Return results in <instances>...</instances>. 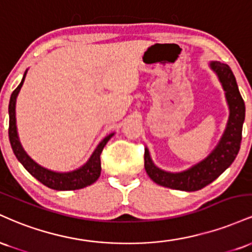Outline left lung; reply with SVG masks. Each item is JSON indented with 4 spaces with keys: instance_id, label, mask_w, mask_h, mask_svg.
I'll list each match as a JSON object with an SVG mask.
<instances>
[{
    "instance_id": "8db88e82",
    "label": "left lung",
    "mask_w": 252,
    "mask_h": 252,
    "mask_svg": "<svg viewBox=\"0 0 252 252\" xmlns=\"http://www.w3.org/2000/svg\"><path fill=\"white\" fill-rule=\"evenodd\" d=\"M210 68L218 77L228 106V120L220 140L204 160L181 172H167L153 162L148 148H144V168L155 184L172 189H201L231 166L235 161L242 142L243 123L245 120V104L239 94L236 78L230 66L220 62H210Z\"/></svg>"
}]
</instances>
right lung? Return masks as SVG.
Instances as JSON below:
<instances>
[{
	"label": "right lung",
	"instance_id": "obj_1",
	"mask_svg": "<svg viewBox=\"0 0 252 252\" xmlns=\"http://www.w3.org/2000/svg\"><path fill=\"white\" fill-rule=\"evenodd\" d=\"M27 71H25L24 77H22L21 83L19 84V86L14 90L13 94L10 96L9 100V141L11 149H13L14 154H15L16 158L20 161V163L27 169V172L30 173L39 180L41 184L45 186L50 187L52 189L57 190H72V189H80L84 187L90 186L94 182L98 180L100 175V154H102V150L104 148L108 141L112 136L115 135V132L110 134L103 138L100 141L99 144L96 147L94 152L92 153V155L90 156V158L86 161L83 166H80L79 168L70 170V172H56V170H51L45 167L40 166L39 163L35 162L30 155L26 153V150L22 147L21 142H20L19 134H17V126H16V98L19 96V92L21 90L22 85H24L26 74Z\"/></svg>",
	"mask_w": 252,
	"mask_h": 252
}]
</instances>
